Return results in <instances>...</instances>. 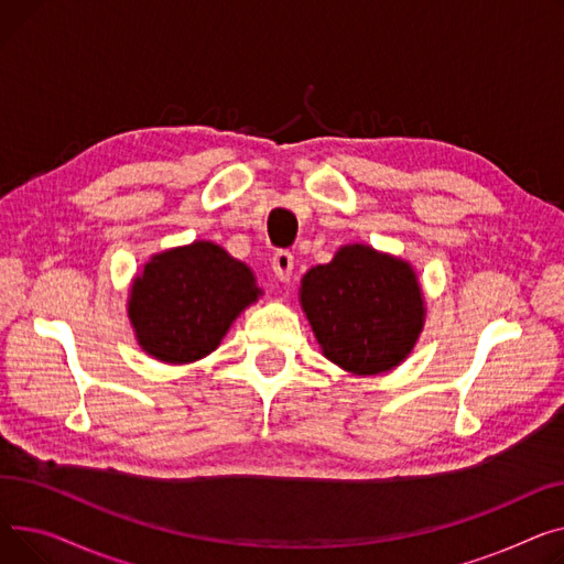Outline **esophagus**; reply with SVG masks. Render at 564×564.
I'll list each match as a JSON object with an SVG mask.
<instances>
[{"mask_svg": "<svg viewBox=\"0 0 564 564\" xmlns=\"http://www.w3.org/2000/svg\"><path fill=\"white\" fill-rule=\"evenodd\" d=\"M273 273L280 282H289L293 275V254L286 250L275 252L273 257Z\"/></svg>", "mask_w": 564, "mask_h": 564, "instance_id": "1", "label": "esophagus"}]
</instances>
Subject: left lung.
Masks as SVG:
<instances>
[{
	"label": "left lung",
	"mask_w": 564,
	"mask_h": 564,
	"mask_svg": "<svg viewBox=\"0 0 564 564\" xmlns=\"http://www.w3.org/2000/svg\"><path fill=\"white\" fill-rule=\"evenodd\" d=\"M301 305L323 355L355 376L387 373L412 352L425 321L408 261L352 243L310 269Z\"/></svg>",
	"instance_id": "1"
}]
</instances>
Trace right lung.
<instances>
[{
	"mask_svg": "<svg viewBox=\"0 0 564 564\" xmlns=\"http://www.w3.org/2000/svg\"><path fill=\"white\" fill-rule=\"evenodd\" d=\"M261 295L252 271L212 241L154 254L129 291L127 314L139 346L188 364L218 348L235 318Z\"/></svg>",
	"mask_w": 564,
	"mask_h": 564,
	"instance_id": "obj_1",
	"label": "right lung"
}]
</instances>
